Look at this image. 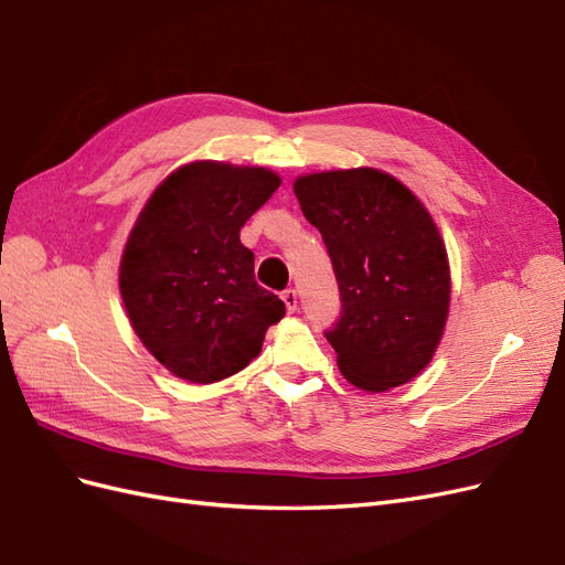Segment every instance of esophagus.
<instances>
[{
    "mask_svg": "<svg viewBox=\"0 0 565 565\" xmlns=\"http://www.w3.org/2000/svg\"><path fill=\"white\" fill-rule=\"evenodd\" d=\"M280 297H282V301H285V306H287V311L295 313V311H297V289L289 287V289H285V292H282Z\"/></svg>",
    "mask_w": 565,
    "mask_h": 565,
    "instance_id": "1",
    "label": "esophagus"
}]
</instances>
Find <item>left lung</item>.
Masks as SVG:
<instances>
[{
    "label": "left lung",
    "instance_id": "8db88e82",
    "mask_svg": "<svg viewBox=\"0 0 565 565\" xmlns=\"http://www.w3.org/2000/svg\"><path fill=\"white\" fill-rule=\"evenodd\" d=\"M322 235L341 313L324 337L344 377L365 391L401 386L429 365L446 328L450 268L424 204L380 169H341L295 181Z\"/></svg>",
    "mask_w": 565,
    "mask_h": 565
}]
</instances>
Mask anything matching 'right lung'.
<instances>
[{"label": "right lung", "instance_id": "obj_1", "mask_svg": "<svg viewBox=\"0 0 565 565\" xmlns=\"http://www.w3.org/2000/svg\"><path fill=\"white\" fill-rule=\"evenodd\" d=\"M264 167L193 162L152 193L119 264L143 347L177 377L212 384L247 367L285 303L254 280L241 228L278 191Z\"/></svg>", "mask_w": 565, "mask_h": 565}]
</instances>
